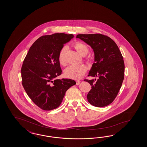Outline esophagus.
<instances>
[{"mask_svg": "<svg viewBox=\"0 0 147 147\" xmlns=\"http://www.w3.org/2000/svg\"><path fill=\"white\" fill-rule=\"evenodd\" d=\"M76 85H79L80 84V83L81 82V81H79V80H77L76 81Z\"/></svg>", "mask_w": 147, "mask_h": 147, "instance_id": "34e87169", "label": "esophagus"}]
</instances>
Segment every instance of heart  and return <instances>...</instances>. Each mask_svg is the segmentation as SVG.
Listing matches in <instances>:
<instances>
[{
  "label": "heart",
  "instance_id": "b5f03b06",
  "mask_svg": "<svg viewBox=\"0 0 147 147\" xmlns=\"http://www.w3.org/2000/svg\"><path fill=\"white\" fill-rule=\"evenodd\" d=\"M73 46L78 53L82 56H86L89 51L88 46L82 42L77 41L74 43ZM65 50L66 47H63L58 55V61L62 66H65L66 65V61L65 60ZM86 71V66L84 65H70L65 69L64 74L65 76L68 78L78 80L80 79Z\"/></svg>",
  "mask_w": 147,
  "mask_h": 147
}]
</instances>
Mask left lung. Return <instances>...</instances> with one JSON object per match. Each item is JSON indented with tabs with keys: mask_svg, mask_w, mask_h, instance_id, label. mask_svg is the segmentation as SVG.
<instances>
[{
	"mask_svg": "<svg viewBox=\"0 0 147 147\" xmlns=\"http://www.w3.org/2000/svg\"><path fill=\"white\" fill-rule=\"evenodd\" d=\"M77 38L89 45L94 54V63L89 76L98 79L86 80L91 89L87 94L90 104L102 107L111 104L117 96L124 78V62L117 45L101 34H78Z\"/></svg>",
	"mask_w": 147,
	"mask_h": 147,
	"instance_id": "obj_1",
	"label": "left lung"
}]
</instances>
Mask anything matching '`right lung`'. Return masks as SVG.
I'll use <instances>...</instances> for the list:
<instances>
[{
    "mask_svg": "<svg viewBox=\"0 0 147 147\" xmlns=\"http://www.w3.org/2000/svg\"><path fill=\"white\" fill-rule=\"evenodd\" d=\"M73 37L63 33L42 36L33 43L23 61V86L33 102L44 111L58 107L66 91L76 84L73 80L56 78L61 74L59 52Z\"/></svg>",
    "mask_w": 147,
    "mask_h": 147,
    "instance_id": "1",
    "label": "right lung"
}]
</instances>
